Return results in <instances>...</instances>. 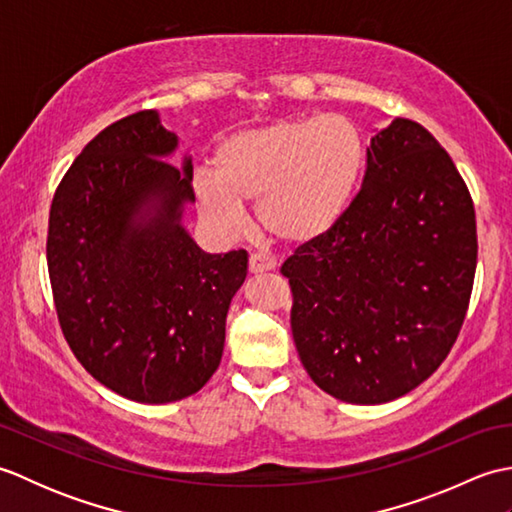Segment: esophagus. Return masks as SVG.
Returning <instances> with one entry per match:
<instances>
[{"instance_id":"obj_1","label":"esophagus","mask_w":512,"mask_h":512,"mask_svg":"<svg viewBox=\"0 0 512 512\" xmlns=\"http://www.w3.org/2000/svg\"><path fill=\"white\" fill-rule=\"evenodd\" d=\"M277 264L273 262V259H268L264 255H250L248 259V270L250 275H264L268 273V270H275Z\"/></svg>"}]
</instances>
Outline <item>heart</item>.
<instances>
[{
    "label": "heart",
    "mask_w": 512,
    "mask_h": 512,
    "mask_svg": "<svg viewBox=\"0 0 512 512\" xmlns=\"http://www.w3.org/2000/svg\"><path fill=\"white\" fill-rule=\"evenodd\" d=\"M367 147L345 116L284 118L242 129L215 151V171H200L193 191L204 220L222 233L244 224V202L284 244L306 246L334 231L361 189Z\"/></svg>",
    "instance_id": "b5f03b06"
}]
</instances>
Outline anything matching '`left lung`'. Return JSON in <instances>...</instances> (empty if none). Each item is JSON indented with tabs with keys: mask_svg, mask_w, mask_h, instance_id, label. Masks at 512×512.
I'll use <instances>...</instances> for the list:
<instances>
[{
	"mask_svg": "<svg viewBox=\"0 0 512 512\" xmlns=\"http://www.w3.org/2000/svg\"><path fill=\"white\" fill-rule=\"evenodd\" d=\"M475 266L469 189L427 129L394 118L369 140L350 211L281 266L306 372L352 405L409 394L458 339Z\"/></svg>",
	"mask_w": 512,
	"mask_h": 512,
	"instance_id": "left-lung-1",
	"label": "left lung"
}]
</instances>
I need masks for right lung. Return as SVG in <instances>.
<instances>
[{"label": "right lung", "instance_id": "add662e5", "mask_svg": "<svg viewBox=\"0 0 512 512\" xmlns=\"http://www.w3.org/2000/svg\"><path fill=\"white\" fill-rule=\"evenodd\" d=\"M156 110L105 127L50 206L48 270L65 341L118 396L167 405L222 361L226 314L246 250L204 253L184 226L193 162Z\"/></svg>", "mask_w": 512, "mask_h": 512}]
</instances>
